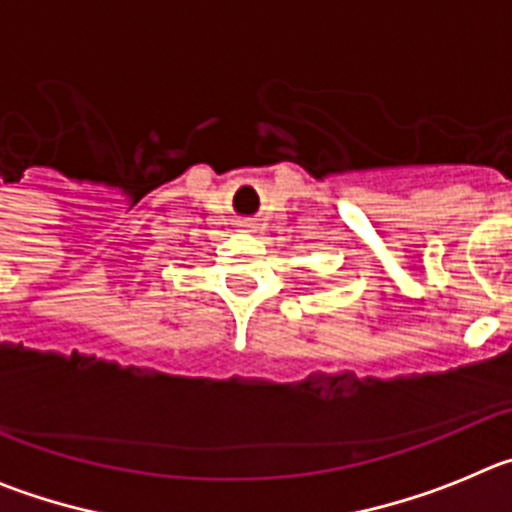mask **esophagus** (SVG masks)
Listing matches in <instances>:
<instances>
[{
	"mask_svg": "<svg viewBox=\"0 0 512 512\" xmlns=\"http://www.w3.org/2000/svg\"><path fill=\"white\" fill-rule=\"evenodd\" d=\"M238 228H243V230H251V228H253V220H241V223H238Z\"/></svg>",
	"mask_w": 512,
	"mask_h": 512,
	"instance_id": "1",
	"label": "esophagus"
}]
</instances>
